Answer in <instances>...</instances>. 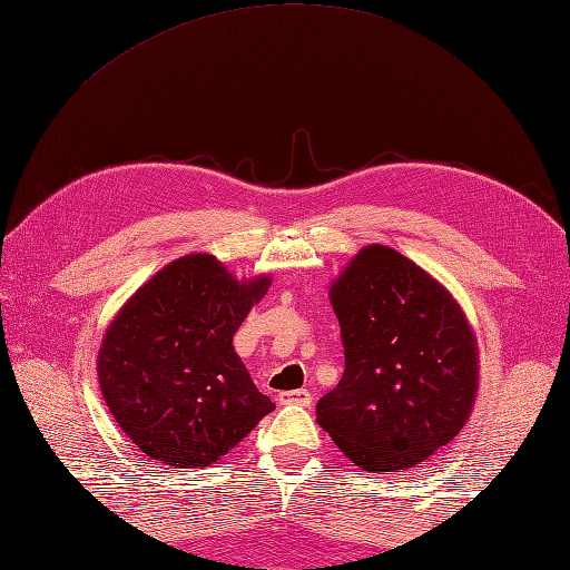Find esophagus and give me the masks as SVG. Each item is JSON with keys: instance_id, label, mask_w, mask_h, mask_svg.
I'll return each instance as SVG.
<instances>
[{"instance_id": "esophagus-1", "label": "esophagus", "mask_w": 570, "mask_h": 570, "mask_svg": "<svg viewBox=\"0 0 570 570\" xmlns=\"http://www.w3.org/2000/svg\"><path fill=\"white\" fill-rule=\"evenodd\" d=\"M282 404H298V406H311L313 404V395L308 390H288L279 395Z\"/></svg>"}]
</instances>
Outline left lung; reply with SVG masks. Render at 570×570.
Wrapping results in <instances>:
<instances>
[{
  "label": "left lung",
  "mask_w": 570,
  "mask_h": 570,
  "mask_svg": "<svg viewBox=\"0 0 570 570\" xmlns=\"http://www.w3.org/2000/svg\"><path fill=\"white\" fill-rule=\"evenodd\" d=\"M330 294L344 373L315 406L320 426L371 474L419 464L460 433L476 395L460 305L385 245L363 247Z\"/></svg>",
  "instance_id": "8db88e82"
}]
</instances>
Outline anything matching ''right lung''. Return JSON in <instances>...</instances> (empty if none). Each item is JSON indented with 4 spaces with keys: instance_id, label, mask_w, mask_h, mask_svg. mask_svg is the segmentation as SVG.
Returning <instances> with one entry per match:
<instances>
[{
    "instance_id": "obj_1",
    "label": "right lung",
    "mask_w": 570,
    "mask_h": 570,
    "mask_svg": "<svg viewBox=\"0 0 570 570\" xmlns=\"http://www.w3.org/2000/svg\"><path fill=\"white\" fill-rule=\"evenodd\" d=\"M267 276L238 284L212 255L170 262L112 320L98 381L120 429L170 466H207L274 404L233 352Z\"/></svg>"
}]
</instances>
